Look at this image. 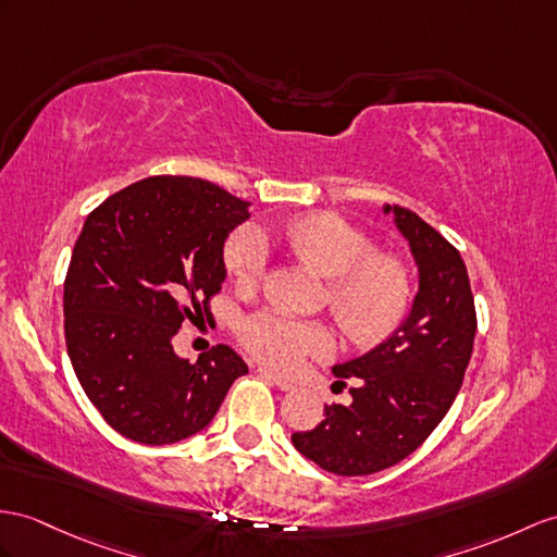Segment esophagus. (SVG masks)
<instances>
[{
    "label": "esophagus",
    "mask_w": 557,
    "mask_h": 557,
    "mask_svg": "<svg viewBox=\"0 0 557 557\" xmlns=\"http://www.w3.org/2000/svg\"><path fill=\"white\" fill-rule=\"evenodd\" d=\"M257 373H260L262 377H267V381H271V383H274V385H276L278 389H283V392H288V389L295 387V383L288 381V377H283V375L274 373V371H269V369H264V366H260V369H257Z\"/></svg>",
    "instance_id": "34e87169"
}]
</instances>
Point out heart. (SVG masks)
Listing matches in <instances>:
<instances>
[{
    "mask_svg": "<svg viewBox=\"0 0 557 557\" xmlns=\"http://www.w3.org/2000/svg\"><path fill=\"white\" fill-rule=\"evenodd\" d=\"M271 238L329 278L325 305L347 343L373 347L397 331L411 302L409 269L392 255H373V243L361 228L333 212H309L276 226ZM264 260V243L250 228L228 236L224 267L238 286H255ZM238 341L278 371H290L331 349V335L321 323L281 311H257L243 319Z\"/></svg>",
    "mask_w": 557,
    "mask_h": 557,
    "instance_id": "obj_1",
    "label": "heart"
}]
</instances>
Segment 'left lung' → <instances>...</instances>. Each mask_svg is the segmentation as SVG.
<instances>
[{
  "label": "left lung",
  "instance_id": "obj_1",
  "mask_svg": "<svg viewBox=\"0 0 557 557\" xmlns=\"http://www.w3.org/2000/svg\"><path fill=\"white\" fill-rule=\"evenodd\" d=\"M395 222L420 271L411 314L369 355L335 366L343 385L355 377L351 404H325L314 430L293 432L297 451L343 478L395 466L432 435L463 385L478 331L460 252L411 210L395 208Z\"/></svg>",
  "mask_w": 557,
  "mask_h": 557
}]
</instances>
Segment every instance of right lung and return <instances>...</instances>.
<instances>
[{"label":"right lung","instance_id":"add662e5","mask_svg":"<svg viewBox=\"0 0 557 557\" xmlns=\"http://www.w3.org/2000/svg\"><path fill=\"white\" fill-rule=\"evenodd\" d=\"M248 202L196 176H148L87 216L63 283L67 357L89 401L122 437L196 435L248 373L228 345L180 359L172 337L210 314L222 248Z\"/></svg>","mask_w":557,"mask_h":557}]
</instances>
